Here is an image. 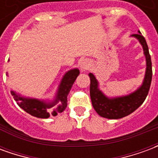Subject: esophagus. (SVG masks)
I'll use <instances>...</instances> for the list:
<instances>
[{"mask_svg": "<svg viewBox=\"0 0 158 158\" xmlns=\"http://www.w3.org/2000/svg\"><path fill=\"white\" fill-rule=\"evenodd\" d=\"M79 66H80V69H81V71H85L87 68H88V62L87 60H82L81 62H79Z\"/></svg>", "mask_w": 158, "mask_h": 158, "instance_id": "1", "label": "esophagus"}]
</instances>
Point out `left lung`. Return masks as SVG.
Listing matches in <instances>:
<instances>
[{
  "label": "left lung",
  "mask_w": 158,
  "mask_h": 158,
  "mask_svg": "<svg viewBox=\"0 0 158 158\" xmlns=\"http://www.w3.org/2000/svg\"><path fill=\"white\" fill-rule=\"evenodd\" d=\"M138 33L139 34H135L131 36L136 38L142 45L144 54L146 56V69L142 85L135 91L127 96L108 98L103 94L102 90H100L98 87L99 83L95 75L92 73H89L90 79V99L94 109L101 117L108 119H118L128 116L135 112L144 102L148 95L152 78V61L146 40L141 35V33L139 31H138Z\"/></svg>",
  "instance_id": "left-lung-1"
}]
</instances>
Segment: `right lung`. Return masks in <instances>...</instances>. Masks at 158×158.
I'll list each match as a JSON object with an SVG mask.
<instances>
[{"instance_id": "right-lung-1", "label": "right lung", "mask_w": 158, "mask_h": 158, "mask_svg": "<svg viewBox=\"0 0 158 158\" xmlns=\"http://www.w3.org/2000/svg\"><path fill=\"white\" fill-rule=\"evenodd\" d=\"M79 74L78 69H71L66 73L59 85L55 99L51 102L23 97L13 90L11 91V94L18 105L32 116L40 118H47L51 115L56 116L57 113H62L68 106V95Z\"/></svg>"}]
</instances>
